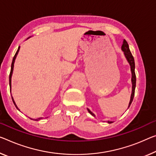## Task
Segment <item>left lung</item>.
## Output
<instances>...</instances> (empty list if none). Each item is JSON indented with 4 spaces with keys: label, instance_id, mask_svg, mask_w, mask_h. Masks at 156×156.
<instances>
[{
    "label": "left lung",
    "instance_id": "left-lung-1",
    "mask_svg": "<svg viewBox=\"0 0 156 156\" xmlns=\"http://www.w3.org/2000/svg\"><path fill=\"white\" fill-rule=\"evenodd\" d=\"M122 50H123L124 52V54H125L126 58L128 60V63L130 65V68H131V72H132V83H133V90H132V94H131V97H130V103H129V106L128 107L130 106L132 102H133V98H134V95H135V86H136V75H135V60H134V57L133 56V54H131V52L130 51V49H129V46L128 42L126 40H123V45H122L121 47ZM88 111L89 113L92 115L93 116H95L94 114H93L90 111L89 109H88ZM109 123H112V121H109Z\"/></svg>",
    "mask_w": 156,
    "mask_h": 156
}]
</instances>
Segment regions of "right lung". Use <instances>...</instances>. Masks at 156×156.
Masks as SVG:
<instances>
[{"instance_id":"1","label":"right lung","mask_w":156,"mask_h":156,"mask_svg":"<svg viewBox=\"0 0 156 156\" xmlns=\"http://www.w3.org/2000/svg\"><path fill=\"white\" fill-rule=\"evenodd\" d=\"M20 47H18V49H17V51H16V52L15 55H14V56L13 57L12 62V65H11V70H10V73H9V88H10V90H11V78H12V72H13V68H14V60H15V58H16V55H17L18 52H19V50H20ZM12 101H13V102H14V105H15V107H16V109H18V107H17V106H16V104H15V102H14V99H13V98H12ZM19 110H20V109H19ZM38 120H40V119H35V121H38Z\"/></svg>"}]
</instances>
